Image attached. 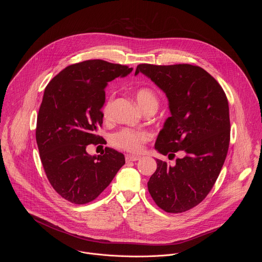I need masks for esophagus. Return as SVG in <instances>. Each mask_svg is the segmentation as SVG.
<instances>
[{
  "label": "esophagus",
  "instance_id": "34e87169",
  "mask_svg": "<svg viewBox=\"0 0 262 262\" xmlns=\"http://www.w3.org/2000/svg\"><path fill=\"white\" fill-rule=\"evenodd\" d=\"M125 160H126V162H136V161L141 160V157H139V156H132V155H127V156L125 157Z\"/></svg>",
  "mask_w": 262,
  "mask_h": 262
}]
</instances>
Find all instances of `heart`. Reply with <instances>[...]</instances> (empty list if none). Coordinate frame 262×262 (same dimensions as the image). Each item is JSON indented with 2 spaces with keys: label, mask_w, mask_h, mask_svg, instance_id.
<instances>
[{
  "label": "heart",
  "mask_w": 262,
  "mask_h": 262,
  "mask_svg": "<svg viewBox=\"0 0 262 262\" xmlns=\"http://www.w3.org/2000/svg\"><path fill=\"white\" fill-rule=\"evenodd\" d=\"M136 99L138 104L144 110L149 105H159V99L154 91L147 88H141L136 92ZM114 95H111L102 106V115L104 118H110L113 107ZM149 139V134L141 129L122 128L112 135V143L121 150L129 152H139L143 148V144Z\"/></svg>",
  "instance_id": "heart-1"
}]
</instances>
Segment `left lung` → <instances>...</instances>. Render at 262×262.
<instances>
[{
  "mask_svg": "<svg viewBox=\"0 0 262 262\" xmlns=\"http://www.w3.org/2000/svg\"><path fill=\"white\" fill-rule=\"evenodd\" d=\"M141 72L167 96L171 116L161 129L155 148L174 156L175 166L157 160L158 168L147 185L159 207L183 212L198 205L210 192L226 160L230 141L229 105L219 83L191 64H140Z\"/></svg>",
  "mask_w": 262,
  "mask_h": 262,
  "instance_id": "8db88e82",
  "label": "left lung"
}]
</instances>
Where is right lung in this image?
Instances as JSON below:
<instances>
[{"instance_id": "obj_1", "label": "right lung", "mask_w": 262, "mask_h": 262, "mask_svg": "<svg viewBox=\"0 0 262 262\" xmlns=\"http://www.w3.org/2000/svg\"><path fill=\"white\" fill-rule=\"evenodd\" d=\"M132 71L125 65L87 60L67 66L45 90L36 127L40 160L55 191L73 204L97 198L125 164L113 148L90 156L86 147L102 140L96 133L107 83Z\"/></svg>"}]
</instances>
